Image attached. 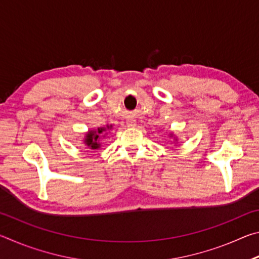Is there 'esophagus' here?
<instances>
[{
	"instance_id": "34e87169",
	"label": "esophagus",
	"mask_w": 259,
	"mask_h": 259,
	"mask_svg": "<svg viewBox=\"0 0 259 259\" xmlns=\"http://www.w3.org/2000/svg\"><path fill=\"white\" fill-rule=\"evenodd\" d=\"M126 124H128V126H135L136 122H135V120H129L128 122H126Z\"/></svg>"
}]
</instances>
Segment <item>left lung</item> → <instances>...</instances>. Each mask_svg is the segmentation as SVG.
<instances>
[{
    "label": "left lung",
    "instance_id": "obj_1",
    "mask_svg": "<svg viewBox=\"0 0 259 259\" xmlns=\"http://www.w3.org/2000/svg\"><path fill=\"white\" fill-rule=\"evenodd\" d=\"M169 137H170V138H174V142H175V143H178V138L176 137V136H175L174 133H170V134H169Z\"/></svg>",
    "mask_w": 259,
    "mask_h": 259
}]
</instances>
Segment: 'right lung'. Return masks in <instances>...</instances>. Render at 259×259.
<instances>
[{"instance_id": "1", "label": "right lung", "mask_w": 259, "mask_h": 259, "mask_svg": "<svg viewBox=\"0 0 259 259\" xmlns=\"http://www.w3.org/2000/svg\"><path fill=\"white\" fill-rule=\"evenodd\" d=\"M113 125H106V126H99L97 129H93V130H88V133H85L84 138L82 140V144L88 148L89 151H96L100 148L102 146V140L106 137V135L109 134V131L112 130Z\"/></svg>"}]
</instances>
